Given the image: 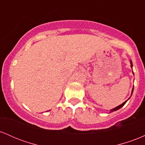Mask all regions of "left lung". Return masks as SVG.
Segmentation results:
<instances>
[{"mask_svg": "<svg viewBox=\"0 0 145 145\" xmlns=\"http://www.w3.org/2000/svg\"><path fill=\"white\" fill-rule=\"evenodd\" d=\"M130 64H131V69H132V67H133V64H132V62H131V61L130 60ZM132 73H133V74H134V72H133V71H132ZM133 91H134V87H133V89H132V90H131V95H132V93H133ZM130 97H131V96H130ZM129 97V98H130ZM129 99H127V100H126L125 101H124L123 103V104H121V105H119V106H116V107H115V108H112V109H111L110 110V112H109V113H111V112H114V111H116V110H119L121 108H122L123 106H124L125 104V103L127 102V101L129 100Z\"/></svg>", "mask_w": 145, "mask_h": 145, "instance_id": "8db88e82", "label": "left lung"}]
</instances>
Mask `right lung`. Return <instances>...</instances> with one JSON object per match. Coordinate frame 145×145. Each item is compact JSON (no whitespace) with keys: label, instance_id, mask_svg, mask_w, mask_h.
Segmentation results:
<instances>
[{"label":"right lung","instance_id":"add662e5","mask_svg":"<svg viewBox=\"0 0 145 145\" xmlns=\"http://www.w3.org/2000/svg\"><path fill=\"white\" fill-rule=\"evenodd\" d=\"M48 111H49V110H48Z\"/></svg>","mask_w":145,"mask_h":145}]
</instances>
